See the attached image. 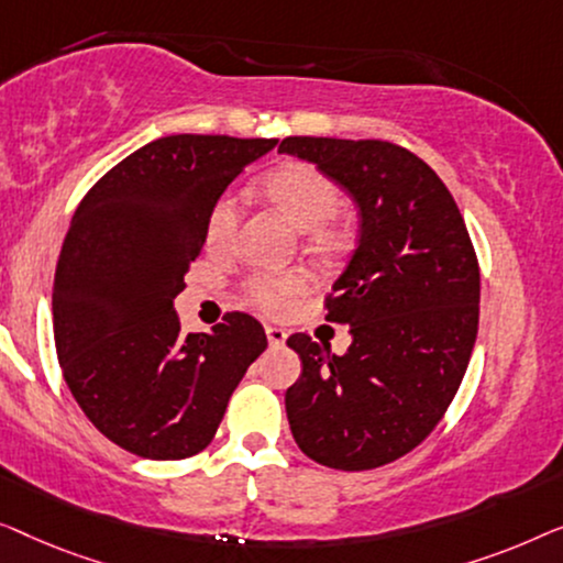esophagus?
<instances>
[{"mask_svg": "<svg viewBox=\"0 0 563 563\" xmlns=\"http://www.w3.org/2000/svg\"><path fill=\"white\" fill-rule=\"evenodd\" d=\"M265 334H267V344L271 346H283L285 339H288V334L278 327H265Z\"/></svg>", "mask_w": 563, "mask_h": 563, "instance_id": "obj_1", "label": "esophagus"}]
</instances>
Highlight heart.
<instances>
[{"label":"heart","mask_w":563,"mask_h":563,"mask_svg":"<svg viewBox=\"0 0 563 563\" xmlns=\"http://www.w3.org/2000/svg\"><path fill=\"white\" fill-rule=\"evenodd\" d=\"M263 194L292 227L308 232V240L321 252H339L346 244V232L331 224L342 194L327 173L308 163H288L267 173L263 178ZM240 201L236 196H219L206 217V244L211 250H229L240 229ZM308 288V275L300 271L280 275H257L247 285L250 298L263 308H278L285 300Z\"/></svg>","instance_id":"1"}]
</instances>
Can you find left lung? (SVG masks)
I'll use <instances>...</instances> for the list:
<instances>
[{"label": "left lung", "mask_w": 563, "mask_h": 563, "mask_svg": "<svg viewBox=\"0 0 563 563\" xmlns=\"http://www.w3.org/2000/svg\"><path fill=\"white\" fill-rule=\"evenodd\" d=\"M278 153L327 173L360 211L327 303L350 350L288 339L303 364L285 390L292 439L331 470H375L429 437L462 385L479 327L477 255L449 188L406 147L285 137Z\"/></svg>", "instance_id": "left-lung-1"}]
</instances>
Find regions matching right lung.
Here are the masks:
<instances>
[{"label":"right lung","mask_w":563,"mask_h":563,"mask_svg":"<svg viewBox=\"0 0 563 563\" xmlns=\"http://www.w3.org/2000/svg\"><path fill=\"white\" fill-rule=\"evenodd\" d=\"M278 145L170 134L114 165L70 219L53 280L63 377L86 418L142 459L199 454L267 336L247 313L184 334L173 300L227 186Z\"/></svg>","instance_id":"1"}]
</instances>
